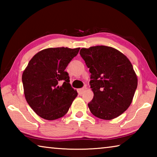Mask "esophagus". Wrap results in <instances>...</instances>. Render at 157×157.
Wrapping results in <instances>:
<instances>
[{
  "label": "esophagus",
  "instance_id": "esophagus-1",
  "mask_svg": "<svg viewBox=\"0 0 157 157\" xmlns=\"http://www.w3.org/2000/svg\"><path fill=\"white\" fill-rule=\"evenodd\" d=\"M86 89V87H83V88H82V89H79V94H83V93L85 91V90Z\"/></svg>",
  "mask_w": 157,
  "mask_h": 157
}]
</instances>
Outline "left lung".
<instances>
[{
    "mask_svg": "<svg viewBox=\"0 0 157 157\" xmlns=\"http://www.w3.org/2000/svg\"><path fill=\"white\" fill-rule=\"evenodd\" d=\"M91 73L94 98L88 103L98 118L111 120L125 111L132 102L138 79L125 55L113 48L97 46L79 52Z\"/></svg>",
    "mask_w": 157,
    "mask_h": 157,
    "instance_id": "8db88e82",
    "label": "left lung"
}]
</instances>
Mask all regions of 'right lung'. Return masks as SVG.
<instances>
[{
	"label": "right lung",
	"instance_id": "add662e5",
	"mask_svg": "<svg viewBox=\"0 0 157 157\" xmlns=\"http://www.w3.org/2000/svg\"><path fill=\"white\" fill-rule=\"evenodd\" d=\"M79 48H50L34 55L23 71L26 101L37 115L48 121L62 118L78 95L65 71Z\"/></svg>",
	"mask_w": 157,
	"mask_h": 157
}]
</instances>
